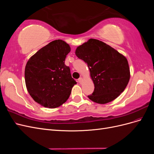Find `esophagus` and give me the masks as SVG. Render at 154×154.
Returning <instances> with one entry per match:
<instances>
[{"label": "esophagus", "mask_w": 154, "mask_h": 154, "mask_svg": "<svg viewBox=\"0 0 154 154\" xmlns=\"http://www.w3.org/2000/svg\"><path fill=\"white\" fill-rule=\"evenodd\" d=\"M82 82H83V78L82 77H80V78L78 79V82L80 83H81Z\"/></svg>", "instance_id": "1"}]
</instances>
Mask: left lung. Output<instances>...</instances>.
I'll return each mask as SVG.
<instances>
[{"label":"left lung","instance_id":"obj_1","mask_svg":"<svg viewBox=\"0 0 154 154\" xmlns=\"http://www.w3.org/2000/svg\"><path fill=\"white\" fill-rule=\"evenodd\" d=\"M76 55L89 69L94 90L88 97L92 101L105 104L122 93L130 80L127 59L118 51L100 40L91 38L78 46Z\"/></svg>","mask_w":154,"mask_h":154}]
</instances>
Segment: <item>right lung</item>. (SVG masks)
<instances>
[{"label": "right lung", "instance_id": "obj_1", "mask_svg": "<svg viewBox=\"0 0 154 154\" xmlns=\"http://www.w3.org/2000/svg\"><path fill=\"white\" fill-rule=\"evenodd\" d=\"M71 51L66 42L56 40L32 55L25 68V82L30 96L42 106L54 109L66 102L76 84L65 60Z\"/></svg>", "mask_w": 154, "mask_h": 154}]
</instances>
